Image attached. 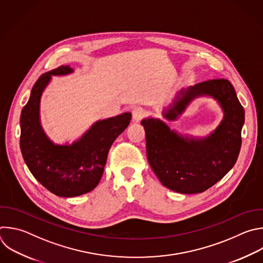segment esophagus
Segmentation results:
<instances>
[{
	"instance_id": "obj_1",
	"label": "esophagus",
	"mask_w": 263,
	"mask_h": 263,
	"mask_svg": "<svg viewBox=\"0 0 263 263\" xmlns=\"http://www.w3.org/2000/svg\"><path fill=\"white\" fill-rule=\"evenodd\" d=\"M132 114H133V119H134V121L138 122V121H140L142 118H144L146 111H145L142 107L137 106V107H135V108L133 109Z\"/></svg>"
}]
</instances>
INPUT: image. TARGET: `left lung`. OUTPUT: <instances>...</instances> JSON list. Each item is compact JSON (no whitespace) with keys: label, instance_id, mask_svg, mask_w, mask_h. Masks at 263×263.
I'll return each mask as SVG.
<instances>
[{"label":"left lung","instance_id":"1","mask_svg":"<svg viewBox=\"0 0 263 263\" xmlns=\"http://www.w3.org/2000/svg\"><path fill=\"white\" fill-rule=\"evenodd\" d=\"M163 116L173 121L195 97H214L224 110L219 127L206 138H184L158 119L141 122L148 163L163 186L183 194L201 193L234 166L241 145L245 110L227 79H211L189 86Z\"/></svg>","mask_w":263,"mask_h":263}]
</instances>
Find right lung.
<instances>
[{
  "label": "right lung",
  "instance_id": "add662e5",
  "mask_svg": "<svg viewBox=\"0 0 263 263\" xmlns=\"http://www.w3.org/2000/svg\"><path fill=\"white\" fill-rule=\"evenodd\" d=\"M61 66L42 74L35 82L21 115V149L34 178L61 197H74L92 191L99 184L109 148L131 121V114L98 121L71 145H55L44 134L39 121L40 98L51 75L69 74Z\"/></svg>",
  "mask_w": 263,
  "mask_h": 263
}]
</instances>
